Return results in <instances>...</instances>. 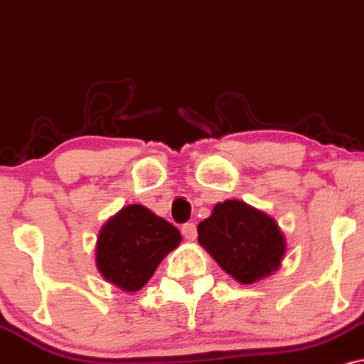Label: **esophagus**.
I'll return each mask as SVG.
<instances>
[{"mask_svg": "<svg viewBox=\"0 0 364 364\" xmlns=\"http://www.w3.org/2000/svg\"><path fill=\"white\" fill-rule=\"evenodd\" d=\"M182 235L189 242H194L196 237H198V228H196L194 223H186L182 226Z\"/></svg>", "mask_w": 364, "mask_h": 364, "instance_id": "34e87169", "label": "esophagus"}]
</instances>
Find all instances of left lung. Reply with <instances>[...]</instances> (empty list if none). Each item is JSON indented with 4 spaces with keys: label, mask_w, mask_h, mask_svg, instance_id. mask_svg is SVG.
I'll list each match as a JSON object with an SVG mask.
<instances>
[{
    "label": "left lung",
    "mask_w": 364,
    "mask_h": 364,
    "mask_svg": "<svg viewBox=\"0 0 364 364\" xmlns=\"http://www.w3.org/2000/svg\"><path fill=\"white\" fill-rule=\"evenodd\" d=\"M198 235L199 245L242 284L274 274L286 254V237L274 218L238 199L218 203Z\"/></svg>",
    "instance_id": "8db88e82"
}]
</instances>
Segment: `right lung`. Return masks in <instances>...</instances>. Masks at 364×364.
<instances>
[{
	"label": "right lung",
	"mask_w": 364,
	"mask_h": 364,
	"mask_svg": "<svg viewBox=\"0 0 364 364\" xmlns=\"http://www.w3.org/2000/svg\"><path fill=\"white\" fill-rule=\"evenodd\" d=\"M181 242L182 235L172 223L141 204H129L98 232L95 266L107 283L134 293Z\"/></svg>",
	"instance_id": "1"
}]
</instances>
